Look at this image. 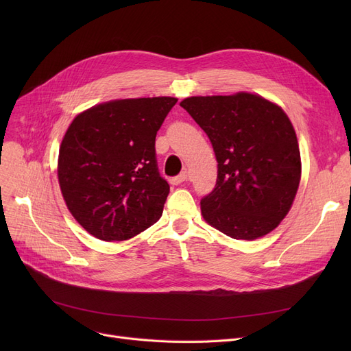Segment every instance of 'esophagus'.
I'll use <instances>...</instances> for the list:
<instances>
[{"label":"esophagus","mask_w":351,"mask_h":351,"mask_svg":"<svg viewBox=\"0 0 351 351\" xmlns=\"http://www.w3.org/2000/svg\"><path fill=\"white\" fill-rule=\"evenodd\" d=\"M186 180H188V173L186 172H182L178 176L172 178L169 182H171V185H180V183L186 182Z\"/></svg>","instance_id":"esophagus-1"}]
</instances>
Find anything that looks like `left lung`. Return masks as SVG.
Returning a JSON list of instances; mask_svg holds the SVG:
<instances>
[{"mask_svg":"<svg viewBox=\"0 0 351 351\" xmlns=\"http://www.w3.org/2000/svg\"><path fill=\"white\" fill-rule=\"evenodd\" d=\"M180 106L206 132L217 160L216 186L200 200L206 222L243 241L278 228L302 175L298 136L285 110L249 92L191 97Z\"/></svg>","mask_w":351,"mask_h":351,"instance_id":"1","label":"left lung"}]
</instances>
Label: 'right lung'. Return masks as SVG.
Segmentation results:
<instances>
[{"label":"right lung","mask_w":351,"mask_h":351,"mask_svg":"<svg viewBox=\"0 0 351 351\" xmlns=\"http://www.w3.org/2000/svg\"><path fill=\"white\" fill-rule=\"evenodd\" d=\"M176 102L109 101L69 125L60 147V188L72 216L92 236L126 241L162 216L169 185L158 171L155 138Z\"/></svg>","instance_id":"1"}]
</instances>
